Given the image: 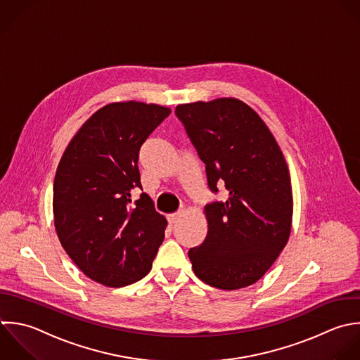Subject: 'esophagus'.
Segmentation results:
<instances>
[{
    "mask_svg": "<svg viewBox=\"0 0 360 360\" xmlns=\"http://www.w3.org/2000/svg\"><path fill=\"white\" fill-rule=\"evenodd\" d=\"M182 217V213L181 212H178V213H174V214H169L168 216V221H169V224L172 226V224H175V223H178L179 221V219Z\"/></svg>",
    "mask_w": 360,
    "mask_h": 360,
    "instance_id": "34e87169",
    "label": "esophagus"
}]
</instances>
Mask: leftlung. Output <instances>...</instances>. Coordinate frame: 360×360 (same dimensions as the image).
<instances>
[{
    "instance_id": "left-lung-1",
    "label": "left lung",
    "mask_w": 360,
    "mask_h": 360,
    "mask_svg": "<svg viewBox=\"0 0 360 360\" xmlns=\"http://www.w3.org/2000/svg\"><path fill=\"white\" fill-rule=\"evenodd\" d=\"M206 165L209 188L224 185L226 202L205 207L207 236L189 250L195 275L237 290L258 282L289 241L293 193L289 167L261 116L237 98L175 108Z\"/></svg>"
}]
</instances>
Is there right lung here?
Instances as JSON below:
<instances>
[{"label": "right lung", "mask_w": 360, "mask_h": 360, "mask_svg": "<svg viewBox=\"0 0 360 360\" xmlns=\"http://www.w3.org/2000/svg\"><path fill=\"white\" fill-rule=\"evenodd\" d=\"M171 113L137 101L98 109L75 133L57 165L53 214L57 237L94 282L123 288L143 279L164 241L167 219L141 188L139 151Z\"/></svg>", "instance_id": "add662e5"}]
</instances>
